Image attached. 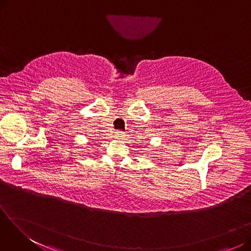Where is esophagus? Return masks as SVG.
I'll list each match as a JSON object with an SVG mask.
<instances>
[{
  "instance_id": "obj_1",
  "label": "esophagus",
  "mask_w": 251,
  "mask_h": 251,
  "mask_svg": "<svg viewBox=\"0 0 251 251\" xmlns=\"http://www.w3.org/2000/svg\"><path fill=\"white\" fill-rule=\"evenodd\" d=\"M115 136H116L117 138H124L125 134H124V132H122L121 130H118L117 132H116V134H115Z\"/></svg>"
}]
</instances>
